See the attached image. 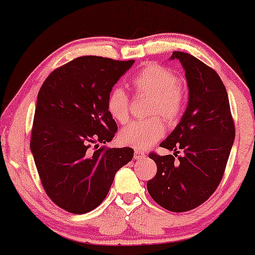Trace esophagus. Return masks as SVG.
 <instances>
[{"mask_svg": "<svg viewBox=\"0 0 255 255\" xmlns=\"http://www.w3.org/2000/svg\"><path fill=\"white\" fill-rule=\"evenodd\" d=\"M146 156V154H145V152L144 151H140V149H135L134 151V158L135 159H144Z\"/></svg>", "mask_w": 255, "mask_h": 255, "instance_id": "1", "label": "esophagus"}]
</instances>
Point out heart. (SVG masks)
Wrapping results in <instances>:
<instances>
[{
  "mask_svg": "<svg viewBox=\"0 0 255 255\" xmlns=\"http://www.w3.org/2000/svg\"><path fill=\"white\" fill-rule=\"evenodd\" d=\"M131 83L137 93L151 95L149 115H160L169 124L179 120L186 106L187 87L176 79L172 69L149 64L132 78ZM107 110L115 122L128 123L130 120V97L123 88L111 89L107 97ZM163 133L165 127L161 118L153 116L132 122L121 131L120 140L122 144L144 151L159 141Z\"/></svg>",
  "mask_w": 255,
  "mask_h": 255,
  "instance_id": "obj_1",
  "label": "heart"
}]
</instances>
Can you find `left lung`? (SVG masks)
Masks as SVG:
<instances>
[{"label":"left lung","mask_w":255,"mask_h":255,"mask_svg":"<svg viewBox=\"0 0 255 255\" xmlns=\"http://www.w3.org/2000/svg\"><path fill=\"white\" fill-rule=\"evenodd\" d=\"M186 71L189 101L180 123L160 146L175 153H149L156 163L147 182L151 197L173 212L203 204L221 183L236 135L229 97L219 75L197 58L174 52ZM180 150L182 156L176 154Z\"/></svg>","instance_id":"obj_1"}]
</instances>
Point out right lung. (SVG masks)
<instances>
[{
    "label": "right lung",
    "mask_w": 255,
    "mask_h": 255,
    "mask_svg": "<svg viewBox=\"0 0 255 255\" xmlns=\"http://www.w3.org/2000/svg\"><path fill=\"white\" fill-rule=\"evenodd\" d=\"M87 55L54 69L37 97L30 147L45 193L72 214L102 203L115 174L133 158L130 147L110 148L117 124L107 97L133 65Z\"/></svg>",
    "instance_id": "add662e5"
}]
</instances>
